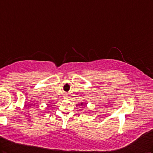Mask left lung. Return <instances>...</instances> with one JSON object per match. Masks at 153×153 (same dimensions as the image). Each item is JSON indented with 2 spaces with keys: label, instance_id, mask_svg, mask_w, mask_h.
I'll return each instance as SVG.
<instances>
[{
  "label": "left lung",
  "instance_id": "obj_1",
  "mask_svg": "<svg viewBox=\"0 0 153 153\" xmlns=\"http://www.w3.org/2000/svg\"><path fill=\"white\" fill-rule=\"evenodd\" d=\"M81 105H82V103H81Z\"/></svg>",
  "mask_w": 153,
  "mask_h": 153
}]
</instances>
